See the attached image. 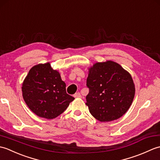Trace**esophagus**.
Segmentation results:
<instances>
[{"mask_svg": "<svg viewBox=\"0 0 160 160\" xmlns=\"http://www.w3.org/2000/svg\"><path fill=\"white\" fill-rule=\"evenodd\" d=\"M73 96H74V98H80L81 97H82V96H81V94L79 92L75 93L73 95Z\"/></svg>", "mask_w": 160, "mask_h": 160, "instance_id": "obj_1", "label": "esophagus"}]
</instances>
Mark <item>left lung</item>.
Listing matches in <instances>:
<instances>
[{
	"instance_id": "obj_1",
	"label": "left lung",
	"mask_w": 160,
	"mask_h": 160,
	"mask_svg": "<svg viewBox=\"0 0 160 160\" xmlns=\"http://www.w3.org/2000/svg\"><path fill=\"white\" fill-rule=\"evenodd\" d=\"M86 105L100 122H110L126 113L133 101L135 88L131 75L112 60L96 62L88 68Z\"/></svg>"
}]
</instances>
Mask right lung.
<instances>
[{
  "mask_svg": "<svg viewBox=\"0 0 160 160\" xmlns=\"http://www.w3.org/2000/svg\"><path fill=\"white\" fill-rule=\"evenodd\" d=\"M22 93L29 109L48 120L62 113L75 99L67 93L65 82L49 62L31 68L22 82Z\"/></svg>",
  "mask_w": 160,
  "mask_h": 160,
  "instance_id": "obj_1",
  "label": "right lung"
}]
</instances>
